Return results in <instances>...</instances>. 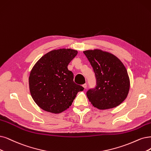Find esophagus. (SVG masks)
<instances>
[{
	"instance_id": "obj_1",
	"label": "esophagus",
	"mask_w": 151,
	"mask_h": 151,
	"mask_svg": "<svg viewBox=\"0 0 151 151\" xmlns=\"http://www.w3.org/2000/svg\"><path fill=\"white\" fill-rule=\"evenodd\" d=\"M83 88H84L85 89H86L87 88V85L86 84V83H85V84L83 85Z\"/></svg>"
}]
</instances>
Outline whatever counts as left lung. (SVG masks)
Returning a JSON list of instances; mask_svg holds the SVG:
<instances>
[{
	"instance_id": "obj_1",
	"label": "left lung",
	"mask_w": 151,
	"mask_h": 151,
	"mask_svg": "<svg viewBox=\"0 0 151 151\" xmlns=\"http://www.w3.org/2000/svg\"><path fill=\"white\" fill-rule=\"evenodd\" d=\"M93 67L96 86L86 95L94 107L107 109L118 106L129 93L130 83L124 65L116 56L100 50L83 52Z\"/></svg>"
}]
</instances>
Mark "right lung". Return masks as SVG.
<instances>
[{
	"label": "right lung",
	"mask_w": 151,
	"mask_h": 151,
	"mask_svg": "<svg viewBox=\"0 0 151 151\" xmlns=\"http://www.w3.org/2000/svg\"><path fill=\"white\" fill-rule=\"evenodd\" d=\"M76 50L59 49L43 55L32 68L29 76L30 91L39 107L60 113L71 105L78 92L84 90L73 81L68 65L77 55Z\"/></svg>",
	"instance_id": "right-lung-1"
}]
</instances>
